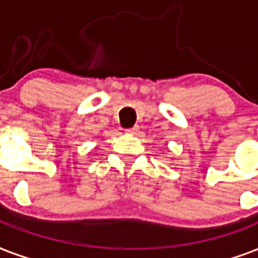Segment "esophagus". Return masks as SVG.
Returning a JSON list of instances; mask_svg holds the SVG:
<instances>
[{
  "mask_svg": "<svg viewBox=\"0 0 258 258\" xmlns=\"http://www.w3.org/2000/svg\"><path fill=\"white\" fill-rule=\"evenodd\" d=\"M125 132H126V133H131V135H136V133L139 132V126H137V125H135V126L129 127V129H126Z\"/></svg>",
  "mask_w": 258,
  "mask_h": 258,
  "instance_id": "obj_1",
  "label": "esophagus"
}]
</instances>
